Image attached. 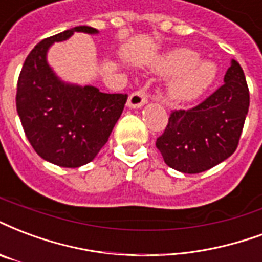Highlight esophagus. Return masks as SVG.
<instances>
[{
    "mask_svg": "<svg viewBox=\"0 0 262 262\" xmlns=\"http://www.w3.org/2000/svg\"><path fill=\"white\" fill-rule=\"evenodd\" d=\"M147 102V96L143 92H135L132 93L129 98H127V102L126 105L127 108H141Z\"/></svg>",
    "mask_w": 262,
    "mask_h": 262,
    "instance_id": "34e87169",
    "label": "esophagus"
}]
</instances>
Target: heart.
Returning <instances> with one entry per match:
<instances>
[{
  "label": "heart",
  "mask_w": 262,
  "mask_h": 262,
  "mask_svg": "<svg viewBox=\"0 0 262 262\" xmlns=\"http://www.w3.org/2000/svg\"><path fill=\"white\" fill-rule=\"evenodd\" d=\"M200 55L189 48H178L158 58L154 69L161 75H173L166 84V96L175 102L197 100L210 89L218 76L212 61H199Z\"/></svg>",
  "instance_id": "heart-1"
}]
</instances>
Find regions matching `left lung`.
<instances>
[{
	"label": "left lung",
	"instance_id": "obj_1",
	"mask_svg": "<svg viewBox=\"0 0 262 262\" xmlns=\"http://www.w3.org/2000/svg\"><path fill=\"white\" fill-rule=\"evenodd\" d=\"M245 72L232 59L224 84L200 105L170 114L157 139L165 164L182 173H200L229 158L236 150L249 112Z\"/></svg>",
	"mask_w": 262,
	"mask_h": 262
}]
</instances>
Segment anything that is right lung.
<instances>
[{
	"label": "right lung",
	"mask_w": 262,
	"mask_h": 262,
	"mask_svg": "<svg viewBox=\"0 0 262 262\" xmlns=\"http://www.w3.org/2000/svg\"><path fill=\"white\" fill-rule=\"evenodd\" d=\"M75 33L98 34L76 26L42 40L23 63L17 80L16 111L25 135L42 160L63 168H79L96 158L108 141L127 100L97 87L62 80L48 63L52 44Z\"/></svg>",
	"instance_id": "obj_1"
}]
</instances>
